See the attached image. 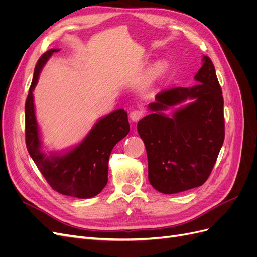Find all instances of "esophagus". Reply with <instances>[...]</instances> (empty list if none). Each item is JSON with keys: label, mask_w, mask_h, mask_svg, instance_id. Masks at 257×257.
Returning a JSON list of instances; mask_svg holds the SVG:
<instances>
[{"label": "esophagus", "mask_w": 257, "mask_h": 257, "mask_svg": "<svg viewBox=\"0 0 257 257\" xmlns=\"http://www.w3.org/2000/svg\"><path fill=\"white\" fill-rule=\"evenodd\" d=\"M144 116V111L142 110H133L130 114V118L133 122H138Z\"/></svg>", "instance_id": "1"}]
</instances>
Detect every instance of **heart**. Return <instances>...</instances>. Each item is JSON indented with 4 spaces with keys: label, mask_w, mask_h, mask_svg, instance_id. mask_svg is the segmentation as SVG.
I'll return each instance as SVG.
<instances>
[{
    "label": "heart",
    "mask_w": 257,
    "mask_h": 257,
    "mask_svg": "<svg viewBox=\"0 0 257 257\" xmlns=\"http://www.w3.org/2000/svg\"><path fill=\"white\" fill-rule=\"evenodd\" d=\"M167 71V64L165 62H159L152 68V75L154 77H161L164 75Z\"/></svg>",
    "instance_id": "b5f03b06"
}]
</instances>
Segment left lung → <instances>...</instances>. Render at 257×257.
Wrapping results in <instances>:
<instances>
[{"label": "left lung", "instance_id": "1", "mask_svg": "<svg viewBox=\"0 0 257 257\" xmlns=\"http://www.w3.org/2000/svg\"><path fill=\"white\" fill-rule=\"evenodd\" d=\"M192 88H172L155 95L137 131L148 157V178L153 188L176 194L203 185L215 164L225 137L224 100L209 57L195 75ZM192 99L172 116L162 111Z\"/></svg>", "mask_w": 257, "mask_h": 257}]
</instances>
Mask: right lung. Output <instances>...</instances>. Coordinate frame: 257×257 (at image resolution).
I'll return each mask as SVG.
<instances>
[{
	"label": "right lung",
	"mask_w": 257,
	"mask_h": 257,
	"mask_svg": "<svg viewBox=\"0 0 257 257\" xmlns=\"http://www.w3.org/2000/svg\"><path fill=\"white\" fill-rule=\"evenodd\" d=\"M57 51L59 49L46 51L34 69L25 107L27 149L54 191L72 197L91 198L107 184L108 161L112 148L130 132L127 113L118 109L99 119L83 141L69 151L50 152V155L44 153L35 116L33 90L43 66Z\"/></svg>",
	"instance_id": "1"
}]
</instances>
